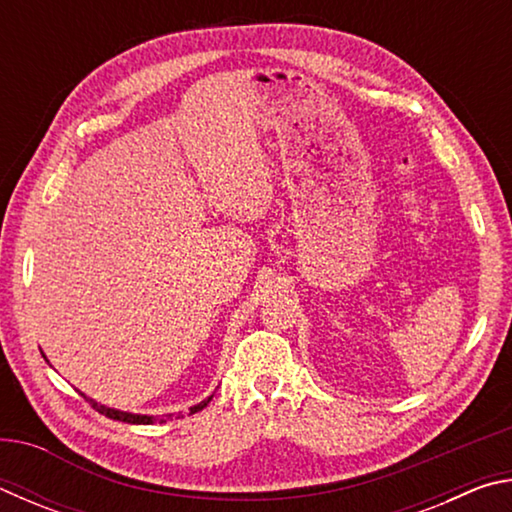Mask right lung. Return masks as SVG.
Instances as JSON below:
<instances>
[{
    "label": "right lung",
    "mask_w": 512,
    "mask_h": 512,
    "mask_svg": "<svg viewBox=\"0 0 512 512\" xmlns=\"http://www.w3.org/2000/svg\"><path fill=\"white\" fill-rule=\"evenodd\" d=\"M42 357H45V354H42ZM45 359H47V357H45ZM81 395L92 404V409H97L101 415H106V418H110V420H119V422H128V424H153V422H160V424H162V422H167V420L173 418V413H169V415H142V413H128V411L110 409V406L101 404V402H97V400H92V397H88L85 393H81ZM210 400H212V395L207 397V400H203L201 404H194L192 409H189V415L203 411L205 406L210 404ZM178 418H180V413H178Z\"/></svg>",
    "instance_id": "obj_1"
}]
</instances>
